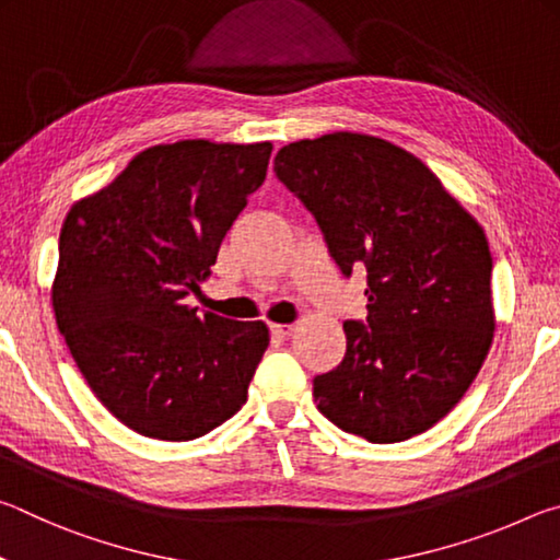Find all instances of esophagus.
<instances>
[{"instance_id":"1","label":"esophagus","mask_w":560,"mask_h":560,"mask_svg":"<svg viewBox=\"0 0 560 560\" xmlns=\"http://www.w3.org/2000/svg\"><path fill=\"white\" fill-rule=\"evenodd\" d=\"M269 330L273 338H289L293 334V326L291 324H271Z\"/></svg>"}]
</instances>
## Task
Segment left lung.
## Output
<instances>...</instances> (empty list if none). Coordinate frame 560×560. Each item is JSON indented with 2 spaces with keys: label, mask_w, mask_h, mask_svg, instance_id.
I'll return each mask as SVG.
<instances>
[{
  "label": "left lung",
  "mask_w": 560,
  "mask_h": 560,
  "mask_svg": "<svg viewBox=\"0 0 560 560\" xmlns=\"http://www.w3.org/2000/svg\"><path fill=\"white\" fill-rule=\"evenodd\" d=\"M273 173L316 217L330 257L368 271V316L314 377L318 410L373 444L410 440L462 400L494 338L479 222L407 150L363 132L283 145Z\"/></svg>",
  "instance_id": "8db88e82"
}]
</instances>
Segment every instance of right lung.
Masks as SVG:
<instances>
[{"label": "right lung", "instance_id": "obj_1", "mask_svg": "<svg viewBox=\"0 0 560 560\" xmlns=\"http://www.w3.org/2000/svg\"><path fill=\"white\" fill-rule=\"evenodd\" d=\"M271 143L153 145L66 214L56 326L106 410L143 438H202L246 402L264 320L197 314L217 252L267 177Z\"/></svg>", "mask_w": 560, "mask_h": 560}]
</instances>
